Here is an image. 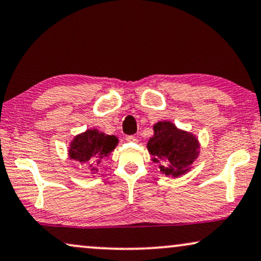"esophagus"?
Here are the masks:
<instances>
[{
    "instance_id": "34e87169",
    "label": "esophagus",
    "mask_w": 261,
    "mask_h": 261,
    "mask_svg": "<svg viewBox=\"0 0 261 261\" xmlns=\"http://www.w3.org/2000/svg\"><path fill=\"white\" fill-rule=\"evenodd\" d=\"M126 141H127V142H131V143H136L137 138L135 137V136H127V137H126Z\"/></svg>"
}]
</instances>
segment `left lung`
Wrapping results in <instances>:
<instances>
[{"instance_id": "8db88e82", "label": "left lung", "mask_w": 261, "mask_h": 261, "mask_svg": "<svg viewBox=\"0 0 261 261\" xmlns=\"http://www.w3.org/2000/svg\"><path fill=\"white\" fill-rule=\"evenodd\" d=\"M154 136L149 138L147 148L151 161L159 163L160 172L167 176L179 178L192 168L199 156V141L192 133L181 130L169 120L154 124Z\"/></svg>"}]
</instances>
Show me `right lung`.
<instances>
[{
	"label": "right lung",
	"instance_id": "1",
	"mask_svg": "<svg viewBox=\"0 0 261 261\" xmlns=\"http://www.w3.org/2000/svg\"><path fill=\"white\" fill-rule=\"evenodd\" d=\"M118 138L113 135L100 133L98 128H88L76 135L69 145V159L90 168L92 174L98 172V166L114 150Z\"/></svg>",
	"mask_w": 261,
	"mask_h": 261
}]
</instances>
